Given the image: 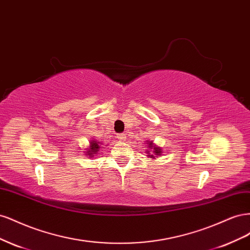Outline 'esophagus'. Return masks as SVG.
<instances>
[{"label":"esophagus","instance_id":"obj_1","mask_svg":"<svg viewBox=\"0 0 250 250\" xmlns=\"http://www.w3.org/2000/svg\"><path fill=\"white\" fill-rule=\"evenodd\" d=\"M118 139H119L121 142L126 141V134H125V133H120V134H118Z\"/></svg>","mask_w":250,"mask_h":250}]
</instances>
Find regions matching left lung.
Returning <instances> with one entry per match:
<instances>
[{
	"instance_id": "left-lung-1",
	"label": "left lung",
	"mask_w": 250,
	"mask_h": 250,
	"mask_svg": "<svg viewBox=\"0 0 250 250\" xmlns=\"http://www.w3.org/2000/svg\"><path fill=\"white\" fill-rule=\"evenodd\" d=\"M149 148L152 150V151H150V152H153V154L152 155H149V157H155V155H161V153L163 152V150L160 148V147H155L153 144H152V142H150L149 144ZM148 153H149V151H148Z\"/></svg>"
}]
</instances>
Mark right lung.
<instances>
[{
	"instance_id": "obj_1",
	"label": "right lung",
	"mask_w": 250,
	"mask_h": 250,
	"mask_svg": "<svg viewBox=\"0 0 250 250\" xmlns=\"http://www.w3.org/2000/svg\"><path fill=\"white\" fill-rule=\"evenodd\" d=\"M99 142H95V141H93V142H90V148L86 151L85 153H87V155H89V156H94V154H96L97 152H98V150H99Z\"/></svg>"
}]
</instances>
